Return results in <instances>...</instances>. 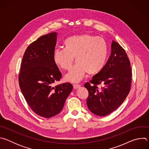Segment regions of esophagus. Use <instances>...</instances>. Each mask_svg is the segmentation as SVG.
Returning a JSON list of instances; mask_svg holds the SVG:
<instances>
[{"mask_svg":"<svg viewBox=\"0 0 149 149\" xmlns=\"http://www.w3.org/2000/svg\"><path fill=\"white\" fill-rule=\"evenodd\" d=\"M73 87H74V89H78V88H80L81 86H80V85H79V84H74Z\"/></svg>","mask_w":149,"mask_h":149,"instance_id":"obj_1","label":"esophagus"}]
</instances>
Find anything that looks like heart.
Returning a JSON list of instances; mask_svg holds the SVG:
<instances>
[{
  "mask_svg": "<svg viewBox=\"0 0 149 149\" xmlns=\"http://www.w3.org/2000/svg\"><path fill=\"white\" fill-rule=\"evenodd\" d=\"M108 54V45L102 38L85 33L67 38L63 40V48L54 50L52 59L56 67L67 70L75 57L77 63L65 74L64 79L79 82L87 72L95 75L101 72L107 62Z\"/></svg>",
  "mask_w": 149,
  "mask_h": 149,
  "instance_id": "obj_1",
  "label": "heart"
}]
</instances>
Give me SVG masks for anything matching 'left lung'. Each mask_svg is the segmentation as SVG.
I'll return each instance as SVG.
<instances>
[{
  "mask_svg": "<svg viewBox=\"0 0 149 149\" xmlns=\"http://www.w3.org/2000/svg\"><path fill=\"white\" fill-rule=\"evenodd\" d=\"M132 82V68L124 49L113 40L111 53L101 72L90 82L85 84L89 93L87 104L89 110L99 116H105L116 110L128 95ZM103 87L99 89L97 84Z\"/></svg>",
  "mask_w": 149,
  "mask_h": 149,
  "instance_id": "obj_1",
  "label": "left lung"
}]
</instances>
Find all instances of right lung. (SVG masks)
<instances>
[{
	"instance_id": "1",
	"label": "right lung",
	"mask_w": 149,
	"mask_h": 149,
	"mask_svg": "<svg viewBox=\"0 0 149 149\" xmlns=\"http://www.w3.org/2000/svg\"><path fill=\"white\" fill-rule=\"evenodd\" d=\"M56 32L43 35L30 44L24 55L19 75V87L27 103L36 114L45 118L59 113L73 87L58 85L62 74L53 61Z\"/></svg>"
}]
</instances>
